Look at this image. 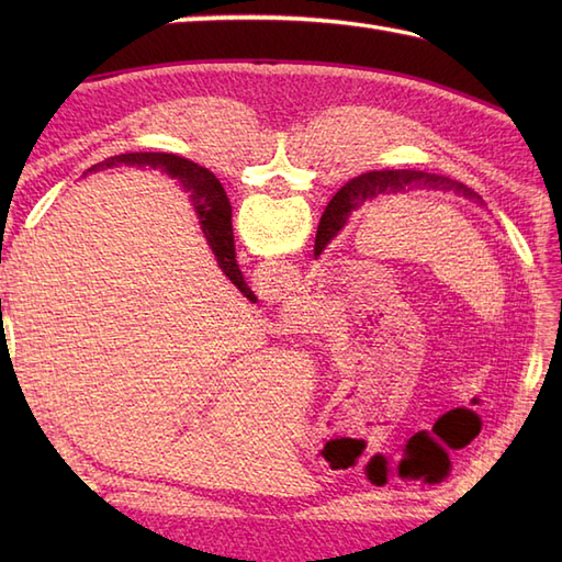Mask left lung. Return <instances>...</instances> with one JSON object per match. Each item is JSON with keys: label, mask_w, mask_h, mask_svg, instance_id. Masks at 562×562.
Wrapping results in <instances>:
<instances>
[{"label": "left lung", "mask_w": 562, "mask_h": 562, "mask_svg": "<svg viewBox=\"0 0 562 562\" xmlns=\"http://www.w3.org/2000/svg\"><path fill=\"white\" fill-rule=\"evenodd\" d=\"M214 183H217V178H214ZM415 188L439 190V193H453V195L473 200V202H479V205H483L481 195H475L469 186L453 181V178H447V176L425 173V171H369V173L357 176V178H352V181L345 183L336 193V198L330 200L328 207H333V210H326V212H330V220L324 222V217H321L314 256L324 254V248L333 241V236L342 229L350 214L360 205H364V202L386 198V195L411 193V190H415ZM210 190H214V188H210Z\"/></svg>", "instance_id": "1"}]
</instances>
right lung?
Here are the masks:
<instances>
[{
  "label": "right lung",
  "mask_w": 562,
  "mask_h": 562,
  "mask_svg": "<svg viewBox=\"0 0 562 562\" xmlns=\"http://www.w3.org/2000/svg\"><path fill=\"white\" fill-rule=\"evenodd\" d=\"M151 166V169H161L171 178H178L183 188L193 190V205L198 212V220L202 226V234L207 238V246L212 248L214 258H217V266L226 278L236 284V290L241 292L246 300L256 302V294L244 280L241 270L236 266V250H234V229H232V205L229 198L224 195V188L217 189L214 183V176L202 169V166L188 161L183 157H176V154H164V151H135V154H121V157H111L97 166H91L89 171H103L113 169V166ZM214 187V191L209 188Z\"/></svg>",
  "instance_id": "obj_1"
}]
</instances>
